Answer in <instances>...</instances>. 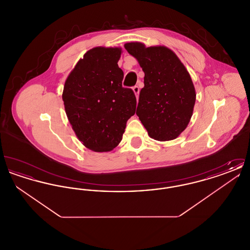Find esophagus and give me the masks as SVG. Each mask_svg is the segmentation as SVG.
I'll use <instances>...</instances> for the list:
<instances>
[{
	"instance_id": "esophagus-1",
	"label": "esophagus",
	"mask_w": 250,
	"mask_h": 250,
	"mask_svg": "<svg viewBox=\"0 0 250 250\" xmlns=\"http://www.w3.org/2000/svg\"><path fill=\"white\" fill-rule=\"evenodd\" d=\"M133 91H134V93H135V95L137 97H139V94H140V87L139 86H134L133 87Z\"/></svg>"
}]
</instances>
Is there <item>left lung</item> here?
<instances>
[{"label": "left lung", "mask_w": 250, "mask_h": 250, "mask_svg": "<svg viewBox=\"0 0 250 250\" xmlns=\"http://www.w3.org/2000/svg\"><path fill=\"white\" fill-rule=\"evenodd\" d=\"M125 48L144 72L136 114L152 139H176L187 128L196 101L189 73L176 54L164 46L146 48L143 43L131 42Z\"/></svg>", "instance_id": "1"}]
</instances>
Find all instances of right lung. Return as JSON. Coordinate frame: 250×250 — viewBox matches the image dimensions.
<instances>
[{
  "mask_svg": "<svg viewBox=\"0 0 250 250\" xmlns=\"http://www.w3.org/2000/svg\"><path fill=\"white\" fill-rule=\"evenodd\" d=\"M122 49L96 47L88 50L67 77L62 101L72 128L84 146L109 152L122 141L137 100L124 88L118 66Z\"/></svg>",
  "mask_w": 250,
  "mask_h": 250,
  "instance_id": "right-lung-1",
  "label": "right lung"
}]
</instances>
